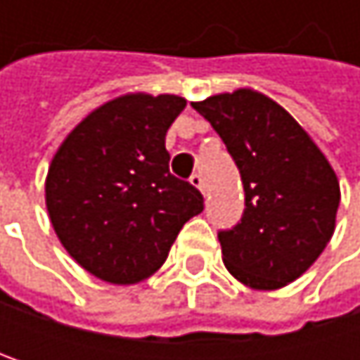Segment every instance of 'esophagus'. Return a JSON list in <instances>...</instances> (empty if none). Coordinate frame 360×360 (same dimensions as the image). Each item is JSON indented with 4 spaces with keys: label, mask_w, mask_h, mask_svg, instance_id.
Segmentation results:
<instances>
[{
    "label": "esophagus",
    "mask_w": 360,
    "mask_h": 360,
    "mask_svg": "<svg viewBox=\"0 0 360 360\" xmlns=\"http://www.w3.org/2000/svg\"><path fill=\"white\" fill-rule=\"evenodd\" d=\"M189 183H191L193 187H198V189L204 193V179H202V175H198V173H195V175H191V177H189Z\"/></svg>",
    "instance_id": "1"
}]
</instances>
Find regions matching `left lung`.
Here are the masks:
<instances>
[{"instance_id": "left-lung-1", "label": "left lung", "mask_w": 360, "mask_h": 360, "mask_svg": "<svg viewBox=\"0 0 360 360\" xmlns=\"http://www.w3.org/2000/svg\"><path fill=\"white\" fill-rule=\"evenodd\" d=\"M236 160L246 208L219 231L227 271L252 290L298 279L335 229L340 183L323 152L294 116L254 89L191 102Z\"/></svg>"}]
</instances>
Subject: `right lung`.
Listing matches in <instances>:
<instances>
[{"mask_svg":"<svg viewBox=\"0 0 360 360\" xmlns=\"http://www.w3.org/2000/svg\"><path fill=\"white\" fill-rule=\"evenodd\" d=\"M179 96L127 94L87 114L47 171L45 206L66 252L91 275L131 285L167 260L202 193L169 171L167 131Z\"/></svg>","mask_w":360,"mask_h":360,"instance_id":"add662e5","label":"right lung"}]
</instances>
